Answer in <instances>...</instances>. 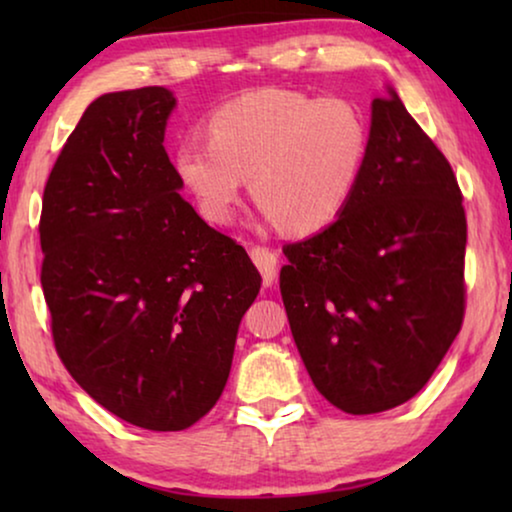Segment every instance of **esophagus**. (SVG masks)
<instances>
[{"mask_svg": "<svg viewBox=\"0 0 512 512\" xmlns=\"http://www.w3.org/2000/svg\"><path fill=\"white\" fill-rule=\"evenodd\" d=\"M249 256L254 265L261 272L263 277V284L268 286L272 284V279L277 275V251L270 249V247H261V244H254V247H249Z\"/></svg>", "mask_w": 512, "mask_h": 512, "instance_id": "esophagus-1", "label": "esophagus"}]
</instances>
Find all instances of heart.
<instances>
[{"instance_id":"obj_1","label":"heart","mask_w":512,"mask_h":512,"mask_svg":"<svg viewBox=\"0 0 512 512\" xmlns=\"http://www.w3.org/2000/svg\"><path fill=\"white\" fill-rule=\"evenodd\" d=\"M188 135L174 172L209 223L233 221L244 177L263 214L289 233L310 235L338 219L354 198L370 151V125L347 97L263 88L235 97Z\"/></svg>"}]
</instances>
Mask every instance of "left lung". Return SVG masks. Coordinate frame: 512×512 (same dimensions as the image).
<instances>
[{
	"label": "left lung",
	"instance_id": "obj_1",
	"mask_svg": "<svg viewBox=\"0 0 512 512\" xmlns=\"http://www.w3.org/2000/svg\"><path fill=\"white\" fill-rule=\"evenodd\" d=\"M452 165L391 90L345 212L284 247L279 289L314 387L349 415L419 394L466 312V212Z\"/></svg>",
	"mask_w": 512,
	"mask_h": 512
}]
</instances>
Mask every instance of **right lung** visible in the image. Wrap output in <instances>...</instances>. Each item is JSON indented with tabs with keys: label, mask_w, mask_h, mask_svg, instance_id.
<instances>
[{
	"label": "right lung",
	"mask_w": 512,
	"mask_h": 512,
	"mask_svg": "<svg viewBox=\"0 0 512 512\" xmlns=\"http://www.w3.org/2000/svg\"><path fill=\"white\" fill-rule=\"evenodd\" d=\"M170 90L97 97L44 188L41 289L69 375L123 422L181 431L219 401L261 289L244 247L181 198Z\"/></svg>",
	"instance_id": "1"
}]
</instances>
